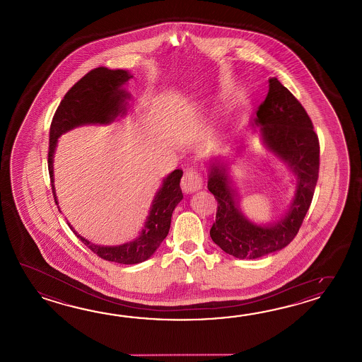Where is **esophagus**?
I'll list each match as a JSON object with an SVG mask.
<instances>
[{
  "instance_id": "obj_1",
  "label": "esophagus",
  "mask_w": 362,
  "mask_h": 362,
  "mask_svg": "<svg viewBox=\"0 0 362 362\" xmlns=\"http://www.w3.org/2000/svg\"><path fill=\"white\" fill-rule=\"evenodd\" d=\"M182 190L186 192H197L203 187V177L200 172L195 168H189L185 170L184 176L181 180Z\"/></svg>"
}]
</instances>
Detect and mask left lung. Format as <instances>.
Masks as SVG:
<instances>
[{
	"label": "left lung",
	"mask_w": 362,
	"mask_h": 362,
	"mask_svg": "<svg viewBox=\"0 0 362 362\" xmlns=\"http://www.w3.org/2000/svg\"><path fill=\"white\" fill-rule=\"evenodd\" d=\"M256 116L264 144L288 164L298 185L285 217L274 225L259 226L240 214L225 167H211L208 190L217 200V212L209 234L223 252L238 259L276 252L296 237L313 199L320 170V141L313 123L300 102L276 77L270 78L269 92Z\"/></svg>",
	"instance_id": "8db88e82"
}]
</instances>
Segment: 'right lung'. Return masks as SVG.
<instances>
[{
	"label": "right lung",
	"mask_w": 362,
	"mask_h": 362,
	"mask_svg": "<svg viewBox=\"0 0 362 362\" xmlns=\"http://www.w3.org/2000/svg\"><path fill=\"white\" fill-rule=\"evenodd\" d=\"M131 77V74L124 69L98 67L81 77L63 97L52 120L47 151V168L55 203L58 202L53 185V156L57 141L61 134L78 125L108 124L119 114H125L127 108L124 100L128 98V94L122 89V85ZM181 177L182 170H176L164 180L162 187L155 195L146 225L139 238L133 242L124 243L122 246H97L78 235L67 223L77 238L103 260L127 265L145 262L160 246L170 231L173 209L184 197L180 187Z\"/></svg>",
	"instance_id": "obj_1"
}]
</instances>
